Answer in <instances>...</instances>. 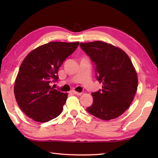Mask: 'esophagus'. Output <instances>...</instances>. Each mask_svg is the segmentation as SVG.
Returning <instances> with one entry per match:
<instances>
[{"label": "esophagus", "mask_w": 158, "mask_h": 158, "mask_svg": "<svg viewBox=\"0 0 158 158\" xmlns=\"http://www.w3.org/2000/svg\"><path fill=\"white\" fill-rule=\"evenodd\" d=\"M73 94H74L75 95H77V96H81L82 94V93H80V92H75L74 91V90H73V91L71 92Z\"/></svg>", "instance_id": "obj_1"}]
</instances>
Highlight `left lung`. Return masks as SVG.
Instances as JSON below:
<instances>
[{"label":"left lung","mask_w":158,"mask_h":158,"mask_svg":"<svg viewBox=\"0 0 158 158\" xmlns=\"http://www.w3.org/2000/svg\"><path fill=\"white\" fill-rule=\"evenodd\" d=\"M94 66L96 78L102 89L92 93V105L86 109L103 120L115 119L133 101L138 86L136 70L123 50L102 41L80 43Z\"/></svg>","instance_id":"1"}]
</instances>
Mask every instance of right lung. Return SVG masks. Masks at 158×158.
Returning a JSON list of instances; mask_svg holds the SVG:
<instances>
[{
  "mask_svg": "<svg viewBox=\"0 0 158 158\" xmlns=\"http://www.w3.org/2000/svg\"><path fill=\"white\" fill-rule=\"evenodd\" d=\"M79 42H49L29 53L20 66L14 85L18 105L30 118L49 122L63 110L67 93L51 86L66 58L75 51Z\"/></svg>",
  "mask_w": 158,
  "mask_h": 158,
  "instance_id": "obj_1",
  "label": "right lung"
}]
</instances>
